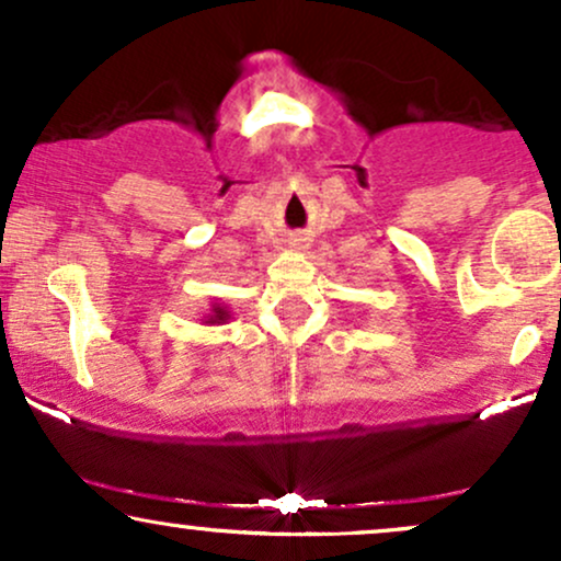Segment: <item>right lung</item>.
I'll list each match as a JSON object with an SVG mask.
<instances>
[{"label":"right lung","mask_w":561,"mask_h":561,"mask_svg":"<svg viewBox=\"0 0 561 561\" xmlns=\"http://www.w3.org/2000/svg\"><path fill=\"white\" fill-rule=\"evenodd\" d=\"M229 319H231L229 306H224L221 300H210L208 311H205L203 317H199V324H205V327H218V324H227Z\"/></svg>","instance_id":"1"}]
</instances>
